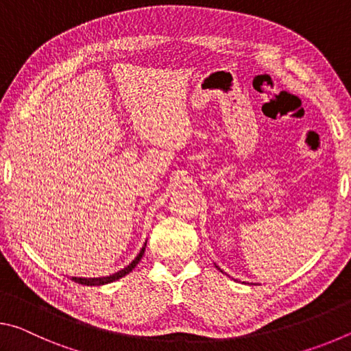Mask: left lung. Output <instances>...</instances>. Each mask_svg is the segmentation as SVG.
I'll return each mask as SVG.
<instances>
[{
	"instance_id": "8db88e82",
	"label": "left lung",
	"mask_w": 351,
	"mask_h": 351,
	"mask_svg": "<svg viewBox=\"0 0 351 351\" xmlns=\"http://www.w3.org/2000/svg\"><path fill=\"white\" fill-rule=\"evenodd\" d=\"M215 266H217V265H215ZM217 268H218V266H217ZM218 269H219V271H221V268H218ZM221 272H223V271H221Z\"/></svg>"
}]
</instances>
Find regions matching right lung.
I'll use <instances>...</instances> for the list:
<instances>
[{
  "instance_id": "add662e5",
  "label": "right lung",
  "mask_w": 351,
  "mask_h": 351,
  "mask_svg": "<svg viewBox=\"0 0 351 351\" xmlns=\"http://www.w3.org/2000/svg\"><path fill=\"white\" fill-rule=\"evenodd\" d=\"M145 246H147V241L144 243V246H142L141 252L136 255V258L132 261V263H130L128 266H125V268H123V269L114 272V274H110V276H105V277H73V280L77 282V283H80V285H88V287H100V285H106V283L116 282V280H119V278H122L123 276L130 274V272L134 269V266L139 263L141 258H142V255H144V252H145Z\"/></svg>"
}]
</instances>
